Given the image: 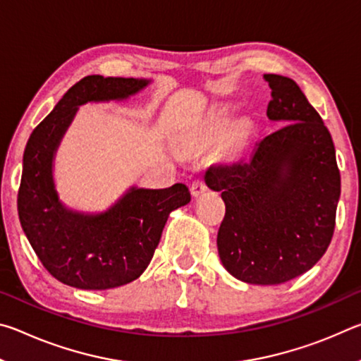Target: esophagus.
Returning a JSON list of instances; mask_svg holds the SVG:
<instances>
[{"instance_id": "34e87169", "label": "esophagus", "mask_w": 361, "mask_h": 361, "mask_svg": "<svg viewBox=\"0 0 361 361\" xmlns=\"http://www.w3.org/2000/svg\"><path fill=\"white\" fill-rule=\"evenodd\" d=\"M207 191V186L202 180H194L191 185V194L192 197H199L200 194H204Z\"/></svg>"}]
</instances>
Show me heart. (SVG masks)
I'll return each mask as SVG.
<instances>
[{
    "mask_svg": "<svg viewBox=\"0 0 361 361\" xmlns=\"http://www.w3.org/2000/svg\"><path fill=\"white\" fill-rule=\"evenodd\" d=\"M226 127H228V119L224 114L212 116L209 121L200 124L197 129H194L189 135L185 138V143L188 146H195V148H209L219 143L226 133ZM250 127L245 121L237 124L234 129L229 132L228 138H226V146L228 149H240L245 145L248 138Z\"/></svg>",
    "mask_w": 361,
    "mask_h": 361,
    "instance_id": "obj_1",
    "label": "heart"
}]
</instances>
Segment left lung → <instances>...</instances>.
Masks as SVG:
<instances>
[{"label":"left lung","instance_id":"left-lung-1","mask_svg":"<svg viewBox=\"0 0 361 361\" xmlns=\"http://www.w3.org/2000/svg\"><path fill=\"white\" fill-rule=\"evenodd\" d=\"M267 118L283 124L250 156L212 166L207 186L221 192L226 215L218 253L231 276L279 285L307 272L331 242L341 175L331 135L293 79L264 75Z\"/></svg>","mask_w":361,"mask_h":361}]
</instances>
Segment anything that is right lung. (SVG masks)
Wrapping results in <instances>:
<instances>
[{
  "instance_id": "right-lung-1",
  "label": "right lung",
  "mask_w": 361,
  "mask_h": 361,
  "mask_svg": "<svg viewBox=\"0 0 361 361\" xmlns=\"http://www.w3.org/2000/svg\"><path fill=\"white\" fill-rule=\"evenodd\" d=\"M149 82L151 79L85 76L68 89L28 138L17 197L20 224L42 266L65 285L108 290L133 282L148 267L170 213L191 200L181 183L166 189L132 186L102 213L71 210L59 199L54 159L79 106L126 100Z\"/></svg>"
}]
</instances>
